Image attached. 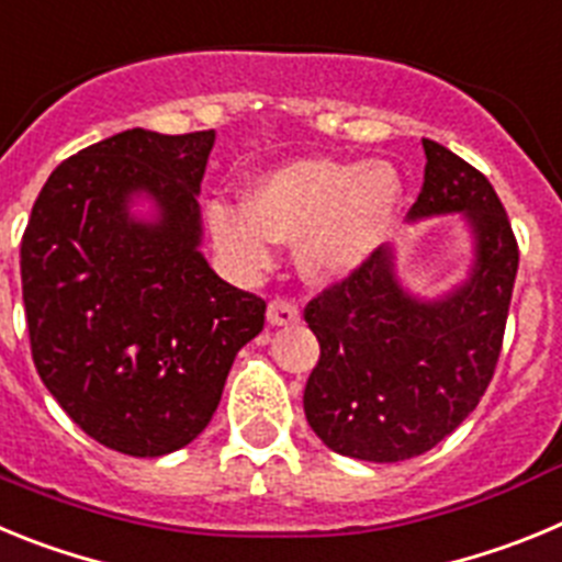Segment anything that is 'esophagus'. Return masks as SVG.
<instances>
[{"label":"esophagus","mask_w":562,"mask_h":562,"mask_svg":"<svg viewBox=\"0 0 562 562\" xmlns=\"http://www.w3.org/2000/svg\"><path fill=\"white\" fill-rule=\"evenodd\" d=\"M267 321H270L272 326H290L301 321V312H297V306L292 304V301H286V297H276V301H270V306H267Z\"/></svg>","instance_id":"obj_1"}]
</instances>
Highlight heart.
<instances>
[{"label":"heart","mask_w":562,"mask_h":562,"mask_svg":"<svg viewBox=\"0 0 562 562\" xmlns=\"http://www.w3.org/2000/svg\"><path fill=\"white\" fill-rule=\"evenodd\" d=\"M400 207L402 182L389 162L301 157L252 180L245 205L211 202L207 225L236 276L267 270L276 241H297L304 276L331 284L385 245Z\"/></svg>","instance_id":"b5f03b06"}]
</instances>
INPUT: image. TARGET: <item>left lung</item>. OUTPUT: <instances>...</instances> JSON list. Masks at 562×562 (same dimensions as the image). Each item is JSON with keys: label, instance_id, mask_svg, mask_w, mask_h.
Masks as SVG:
<instances>
[{"label": "left lung", "instance_id": "8db88e82", "mask_svg": "<svg viewBox=\"0 0 562 562\" xmlns=\"http://www.w3.org/2000/svg\"><path fill=\"white\" fill-rule=\"evenodd\" d=\"M408 220L461 213L473 265L445 295L419 297L380 247L346 281L310 301L304 317L321 360L304 391L310 428L326 448L360 461L428 453L473 414L504 340L518 272V241L484 173L436 140Z\"/></svg>", "mask_w": 562, "mask_h": 562}]
</instances>
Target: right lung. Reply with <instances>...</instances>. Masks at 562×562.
<instances>
[{
    "label": "right lung",
    "mask_w": 562,
    "mask_h": 562,
    "mask_svg": "<svg viewBox=\"0 0 562 562\" xmlns=\"http://www.w3.org/2000/svg\"><path fill=\"white\" fill-rule=\"evenodd\" d=\"M213 140V128L112 134L49 173L22 236L38 376L83 434L137 459L207 428L238 349L265 329V301L200 250Z\"/></svg>",
    "instance_id": "1"
}]
</instances>
